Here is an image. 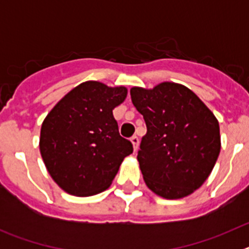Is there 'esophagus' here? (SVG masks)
Wrapping results in <instances>:
<instances>
[{"mask_svg": "<svg viewBox=\"0 0 249 249\" xmlns=\"http://www.w3.org/2000/svg\"><path fill=\"white\" fill-rule=\"evenodd\" d=\"M131 143H132V146H133V151H137V148H138V143H140V140H138V137L137 136H133V137L131 138Z\"/></svg>", "mask_w": 249, "mask_h": 249, "instance_id": "obj_1", "label": "esophagus"}]
</instances>
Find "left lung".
I'll list each match as a JSON object with an SVG mask.
<instances>
[{
    "instance_id": "1",
    "label": "left lung",
    "mask_w": 249,
    "mask_h": 249,
    "mask_svg": "<svg viewBox=\"0 0 249 249\" xmlns=\"http://www.w3.org/2000/svg\"><path fill=\"white\" fill-rule=\"evenodd\" d=\"M131 98L147 126L137 156L147 187L167 199L198 190L221 151L219 124L212 111L195 92L175 82L152 89L132 87Z\"/></svg>"
}]
</instances>
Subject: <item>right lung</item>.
<instances>
[{"label":"right lung","instance_id":"add662e5","mask_svg":"<svg viewBox=\"0 0 249 249\" xmlns=\"http://www.w3.org/2000/svg\"><path fill=\"white\" fill-rule=\"evenodd\" d=\"M127 89L87 81L57 102L41 127L39 152L52 179L65 192L89 197L111 186L122 160L133 152L120 136L114 107Z\"/></svg>","mask_w":249,"mask_h":249}]
</instances>
